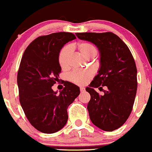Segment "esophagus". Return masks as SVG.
<instances>
[{"mask_svg": "<svg viewBox=\"0 0 152 152\" xmlns=\"http://www.w3.org/2000/svg\"><path fill=\"white\" fill-rule=\"evenodd\" d=\"M80 92H81V93L84 92V91H85V88L80 87Z\"/></svg>", "mask_w": 152, "mask_h": 152, "instance_id": "34e87169", "label": "esophagus"}]
</instances>
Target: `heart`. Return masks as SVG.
<instances>
[{
  "mask_svg": "<svg viewBox=\"0 0 152 152\" xmlns=\"http://www.w3.org/2000/svg\"><path fill=\"white\" fill-rule=\"evenodd\" d=\"M76 48L82 56L86 59L94 58L97 53V50L93 44L88 42H81L77 45L72 46ZM70 58V50L68 47H64L60 51L58 54V64L60 67L63 70H66L69 68ZM93 73L91 71H75L69 75V79L71 82L77 85H83L92 77Z\"/></svg>",
  "mask_w": 152,
  "mask_h": 152,
  "instance_id": "1",
  "label": "heart"
}]
</instances>
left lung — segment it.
<instances>
[{
  "label": "left lung",
  "mask_w": 152,
  "mask_h": 152,
  "mask_svg": "<svg viewBox=\"0 0 152 152\" xmlns=\"http://www.w3.org/2000/svg\"><path fill=\"white\" fill-rule=\"evenodd\" d=\"M80 40L91 42L100 53V68L89 87L91 95L87 109L91 122L105 131L122 126L133 109L137 91V69L127 45L112 32L76 33ZM107 86L104 95L94 90Z\"/></svg>",
  "instance_id": "left-lung-1"
}]
</instances>
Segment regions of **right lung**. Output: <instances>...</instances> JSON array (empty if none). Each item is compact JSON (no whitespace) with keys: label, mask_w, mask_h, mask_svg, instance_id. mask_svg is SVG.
Here are the masks:
<instances>
[{"label":"right lung","mask_w":152,"mask_h":152,"mask_svg":"<svg viewBox=\"0 0 152 152\" xmlns=\"http://www.w3.org/2000/svg\"><path fill=\"white\" fill-rule=\"evenodd\" d=\"M71 32H56L37 37L24 50L17 74L19 102L27 120L37 130L53 133L68 120L67 108L79 96L80 88L66 82L59 94L52 86L61 68L58 54L64 45L75 40Z\"/></svg>","instance_id":"add662e5"}]
</instances>
